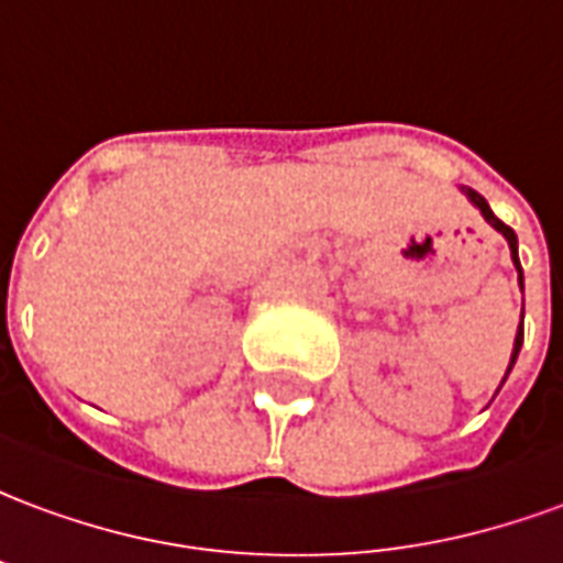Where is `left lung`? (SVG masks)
I'll return each instance as SVG.
<instances>
[{"label":"left lung","mask_w":563,"mask_h":563,"mask_svg":"<svg viewBox=\"0 0 563 563\" xmlns=\"http://www.w3.org/2000/svg\"><path fill=\"white\" fill-rule=\"evenodd\" d=\"M461 189H464V196L471 198V201H473V205H476V208L483 210L485 222H488V225H492V229H497V232H500V234H504V238H507V244H509V256H512V265H516V271H519V286H521V289H525V277H521V262H519V238H516V232H512V229H509L507 222H500V220H497L495 213H492V208H488V201H485V198L479 196V192H476V189H471V186H461ZM521 341H525V307H521V325H519V331H516V343H512V358H509L507 377H509V371H512V365H516V358H519ZM507 377H504V379H507Z\"/></svg>","instance_id":"1"}]
</instances>
